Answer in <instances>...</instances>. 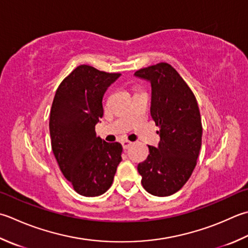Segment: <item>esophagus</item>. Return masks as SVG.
Segmentation results:
<instances>
[{"label":"esophagus","instance_id":"obj_1","mask_svg":"<svg viewBox=\"0 0 248 248\" xmlns=\"http://www.w3.org/2000/svg\"><path fill=\"white\" fill-rule=\"evenodd\" d=\"M121 144H123V148L124 149H128L131 145H132V142H130V140H123V142H121Z\"/></svg>","mask_w":248,"mask_h":248}]
</instances>
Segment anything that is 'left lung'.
<instances>
[{
    "label": "left lung",
    "mask_w": 248,
    "mask_h": 248,
    "mask_svg": "<svg viewBox=\"0 0 248 248\" xmlns=\"http://www.w3.org/2000/svg\"><path fill=\"white\" fill-rule=\"evenodd\" d=\"M152 85L150 115L159 127L158 147L139 163L142 185L150 195L168 197L191 176L202 143L200 110L195 94L169 63L160 62L134 73Z\"/></svg>",
    "instance_id": "left-lung-1"
}]
</instances>
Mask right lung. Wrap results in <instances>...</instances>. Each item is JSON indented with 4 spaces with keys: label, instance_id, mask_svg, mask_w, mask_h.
Returning a JSON list of instances; mask_svg holds the SVG:
<instances>
[{
    "label": "right lung",
    "instance_id": "obj_1",
    "mask_svg": "<svg viewBox=\"0 0 248 248\" xmlns=\"http://www.w3.org/2000/svg\"><path fill=\"white\" fill-rule=\"evenodd\" d=\"M119 73H106L82 64L58 87L51 105V148L61 172L74 190L98 197L108 190L121 161L123 146L95 135L103 116V95Z\"/></svg>",
    "mask_w": 248,
    "mask_h": 248
}]
</instances>
